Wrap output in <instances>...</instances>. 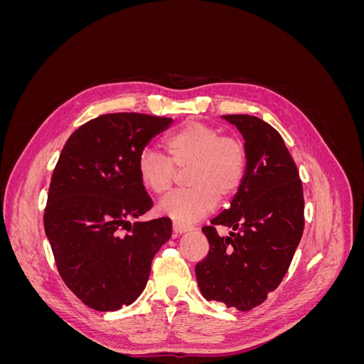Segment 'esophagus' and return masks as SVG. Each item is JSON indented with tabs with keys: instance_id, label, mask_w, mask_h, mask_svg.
<instances>
[{
	"instance_id": "esophagus-1",
	"label": "esophagus",
	"mask_w": 364,
	"mask_h": 364,
	"mask_svg": "<svg viewBox=\"0 0 364 364\" xmlns=\"http://www.w3.org/2000/svg\"><path fill=\"white\" fill-rule=\"evenodd\" d=\"M191 229H193L191 226H186V225H182V223H178V222L173 223V234L174 235H182L185 232H190Z\"/></svg>"
}]
</instances>
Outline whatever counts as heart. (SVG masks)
<instances>
[{
    "label": "heart",
    "mask_w": 364,
    "mask_h": 364,
    "mask_svg": "<svg viewBox=\"0 0 364 364\" xmlns=\"http://www.w3.org/2000/svg\"><path fill=\"white\" fill-rule=\"evenodd\" d=\"M168 157L144 149L136 170L141 185L153 194H165L174 181L176 170L186 173L190 190L165 197L158 209L174 222L190 225L211 214L222 199L234 197L243 185L247 155L243 142L200 121L179 127L164 141Z\"/></svg>",
    "instance_id": "b5f03b06"
}]
</instances>
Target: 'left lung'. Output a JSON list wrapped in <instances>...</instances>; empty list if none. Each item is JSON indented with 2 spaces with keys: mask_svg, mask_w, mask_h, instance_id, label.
I'll list each match as a JSON object with an SVG mask.
<instances>
[{
  "mask_svg": "<svg viewBox=\"0 0 364 364\" xmlns=\"http://www.w3.org/2000/svg\"><path fill=\"white\" fill-rule=\"evenodd\" d=\"M245 138L243 185L230 208L202 230L209 241L196 278L206 301L249 311L267 299L287 273L304 232V191L282 136L252 115H223ZM215 225L233 228L220 237Z\"/></svg>",
  "mask_w": 364,
  "mask_h": 364,
  "instance_id": "left-lung-1",
  "label": "left lung"
}]
</instances>
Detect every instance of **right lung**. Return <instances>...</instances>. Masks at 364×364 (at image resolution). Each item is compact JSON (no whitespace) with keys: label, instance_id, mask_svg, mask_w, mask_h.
Wrapping results in <instances>:
<instances>
[{"label":"right lung","instance_id":"add662e5","mask_svg":"<svg viewBox=\"0 0 364 364\" xmlns=\"http://www.w3.org/2000/svg\"><path fill=\"white\" fill-rule=\"evenodd\" d=\"M171 123L136 112L100 115L74 132L54 167L43 228L63 282L97 311L134 304L171 237L168 217L130 222L153 206L138 158Z\"/></svg>","mask_w":364,"mask_h":364}]
</instances>
